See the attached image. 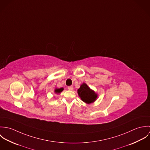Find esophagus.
<instances>
[{"mask_svg": "<svg viewBox=\"0 0 150 150\" xmlns=\"http://www.w3.org/2000/svg\"><path fill=\"white\" fill-rule=\"evenodd\" d=\"M67 89H68L69 90H70V91H71V90L73 89V87L72 86H69L67 87Z\"/></svg>", "mask_w": 150, "mask_h": 150, "instance_id": "34e87169", "label": "esophagus"}]
</instances>
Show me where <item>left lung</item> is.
<instances>
[{"mask_svg":"<svg viewBox=\"0 0 150 150\" xmlns=\"http://www.w3.org/2000/svg\"><path fill=\"white\" fill-rule=\"evenodd\" d=\"M77 93L82 101L86 104L93 103L98 98V94L85 83L80 86V88L77 90Z\"/></svg>","mask_w":150,"mask_h":150,"instance_id":"obj_1","label":"left lung"}]
</instances>
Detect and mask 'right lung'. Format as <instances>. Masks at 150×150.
Listing matches in <instances>:
<instances>
[{
	"mask_svg": "<svg viewBox=\"0 0 150 150\" xmlns=\"http://www.w3.org/2000/svg\"><path fill=\"white\" fill-rule=\"evenodd\" d=\"M64 91V88H55L54 90V92L55 93H59L61 92H62Z\"/></svg>",
	"mask_w": 150,
	"mask_h": 150,
	"instance_id": "right-lung-1",
	"label": "right lung"
}]
</instances>
